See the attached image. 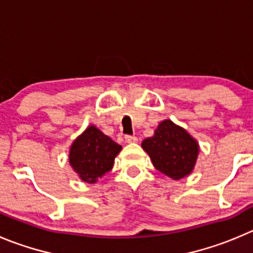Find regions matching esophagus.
I'll return each instance as SVG.
<instances>
[{"mask_svg":"<svg viewBox=\"0 0 253 253\" xmlns=\"http://www.w3.org/2000/svg\"><path fill=\"white\" fill-rule=\"evenodd\" d=\"M124 139L126 143H136V141H138V138L134 135H125Z\"/></svg>","mask_w":253,"mask_h":253,"instance_id":"obj_1","label":"esophagus"}]
</instances>
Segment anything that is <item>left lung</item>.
Returning <instances> with one entry per match:
<instances>
[{"label": "left lung", "instance_id": "obj_1", "mask_svg": "<svg viewBox=\"0 0 253 253\" xmlns=\"http://www.w3.org/2000/svg\"><path fill=\"white\" fill-rule=\"evenodd\" d=\"M141 146L156 170L174 180L182 179L192 171L199 154L196 140L171 120L161 122L154 135L145 139Z\"/></svg>", "mask_w": 253, "mask_h": 253}]
</instances>
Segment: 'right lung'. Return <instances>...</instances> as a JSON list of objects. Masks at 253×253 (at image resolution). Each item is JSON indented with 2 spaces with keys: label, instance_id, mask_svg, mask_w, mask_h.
Instances as JSON below:
<instances>
[{
  "label": "right lung",
  "instance_id": "1",
  "mask_svg": "<svg viewBox=\"0 0 253 253\" xmlns=\"http://www.w3.org/2000/svg\"><path fill=\"white\" fill-rule=\"evenodd\" d=\"M120 150L119 144L90 125L72 144L69 163L83 181L93 184L112 170Z\"/></svg>",
  "mask_w": 253,
  "mask_h": 253
}]
</instances>
